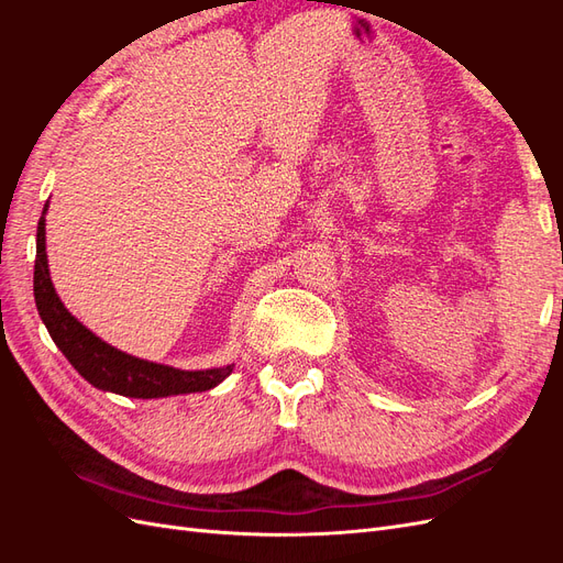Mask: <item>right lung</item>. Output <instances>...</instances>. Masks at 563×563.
I'll return each mask as SVG.
<instances>
[{"mask_svg":"<svg viewBox=\"0 0 563 563\" xmlns=\"http://www.w3.org/2000/svg\"><path fill=\"white\" fill-rule=\"evenodd\" d=\"M46 211L48 201L44 203L37 225L35 302L48 335L54 338L56 347L65 354V360L75 366L84 380H89L98 389L129 399H162L174 395H190V391H207L230 376L234 364L203 371H183L139 360V356L108 345L106 340H100L77 317L67 312L48 275Z\"/></svg>","mask_w":563,"mask_h":563,"instance_id":"add662e5","label":"right lung"}]
</instances>
